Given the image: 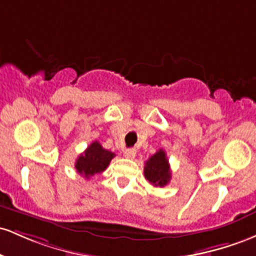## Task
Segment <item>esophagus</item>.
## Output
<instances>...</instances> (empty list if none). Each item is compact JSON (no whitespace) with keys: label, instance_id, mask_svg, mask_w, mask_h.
<instances>
[{"label":"esophagus","instance_id":"1","mask_svg":"<svg viewBox=\"0 0 256 256\" xmlns=\"http://www.w3.org/2000/svg\"><path fill=\"white\" fill-rule=\"evenodd\" d=\"M123 154H124L126 158H134L136 154V148H126L124 152H123Z\"/></svg>","mask_w":256,"mask_h":256}]
</instances>
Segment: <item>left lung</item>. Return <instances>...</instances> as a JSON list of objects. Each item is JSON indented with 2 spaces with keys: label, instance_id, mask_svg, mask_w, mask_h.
Here are the masks:
<instances>
[{
  "label": "left lung",
  "instance_id": "left-lung-1",
  "mask_svg": "<svg viewBox=\"0 0 256 256\" xmlns=\"http://www.w3.org/2000/svg\"><path fill=\"white\" fill-rule=\"evenodd\" d=\"M144 175L150 184L154 186H160V188H163L170 182V166H169L164 151L158 150L154 156L146 160Z\"/></svg>",
  "mask_w": 256,
  "mask_h": 256
}]
</instances>
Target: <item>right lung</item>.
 <instances>
[{
	"mask_svg": "<svg viewBox=\"0 0 256 256\" xmlns=\"http://www.w3.org/2000/svg\"><path fill=\"white\" fill-rule=\"evenodd\" d=\"M114 157V152L106 150L99 142H94L86 148L83 154H80L76 160L74 168L77 173L88 179L92 175L104 172Z\"/></svg>",
	"mask_w": 256,
	"mask_h": 256,
	"instance_id": "right-lung-1",
	"label": "right lung"
}]
</instances>
